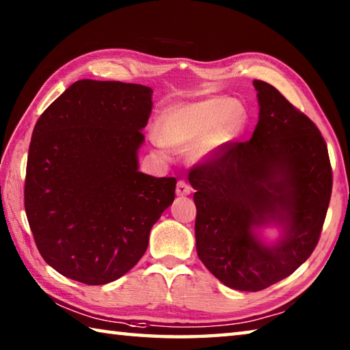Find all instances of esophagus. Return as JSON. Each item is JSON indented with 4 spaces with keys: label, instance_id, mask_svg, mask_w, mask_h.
<instances>
[{
    "label": "esophagus",
    "instance_id": "34e87169",
    "mask_svg": "<svg viewBox=\"0 0 350 350\" xmlns=\"http://www.w3.org/2000/svg\"><path fill=\"white\" fill-rule=\"evenodd\" d=\"M189 193H191V185H189V183H187L185 180L177 182V187H176L177 196H188Z\"/></svg>",
    "mask_w": 350,
    "mask_h": 350
}]
</instances>
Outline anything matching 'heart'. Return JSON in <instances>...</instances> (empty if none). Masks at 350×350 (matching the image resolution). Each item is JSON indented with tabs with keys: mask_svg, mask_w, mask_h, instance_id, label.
I'll return each mask as SVG.
<instances>
[{
	"mask_svg": "<svg viewBox=\"0 0 350 350\" xmlns=\"http://www.w3.org/2000/svg\"><path fill=\"white\" fill-rule=\"evenodd\" d=\"M245 125V111L228 97L174 105L159 117L156 135L165 146L189 152L198 161L213 156L239 137Z\"/></svg>",
	"mask_w": 350,
	"mask_h": 350,
	"instance_id": "1",
	"label": "heart"
}]
</instances>
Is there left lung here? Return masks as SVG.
<instances>
[{
	"instance_id": "8db88e82",
	"label": "left lung",
	"mask_w": 350,
	"mask_h": 350,
	"mask_svg": "<svg viewBox=\"0 0 350 350\" xmlns=\"http://www.w3.org/2000/svg\"><path fill=\"white\" fill-rule=\"evenodd\" d=\"M259 120L247 142H232L189 170L196 189V250L225 286L259 292L310 256L332 194V167L321 133L269 83L254 80ZM281 224L275 246L254 230Z\"/></svg>"
}]
</instances>
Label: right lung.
<instances>
[{
  "mask_svg": "<svg viewBox=\"0 0 350 350\" xmlns=\"http://www.w3.org/2000/svg\"><path fill=\"white\" fill-rule=\"evenodd\" d=\"M151 96L134 83L79 80L33 128L26 216L40 254L63 276L88 286L118 280L173 204L176 177L139 171Z\"/></svg>",
  "mask_w": 350,
  "mask_h": 350,
  "instance_id": "obj_1",
  "label": "right lung"
}]
</instances>
